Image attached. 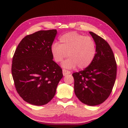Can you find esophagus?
Masks as SVG:
<instances>
[{
	"label": "esophagus",
	"instance_id": "esophagus-1",
	"mask_svg": "<svg viewBox=\"0 0 128 128\" xmlns=\"http://www.w3.org/2000/svg\"><path fill=\"white\" fill-rule=\"evenodd\" d=\"M70 73V72L69 70H67L66 69H62V74L64 76H66L67 74H69Z\"/></svg>",
	"mask_w": 128,
	"mask_h": 128
}]
</instances>
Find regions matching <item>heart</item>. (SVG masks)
I'll return each mask as SVG.
<instances>
[{
  "mask_svg": "<svg viewBox=\"0 0 128 128\" xmlns=\"http://www.w3.org/2000/svg\"><path fill=\"white\" fill-rule=\"evenodd\" d=\"M51 52L56 62L60 63L69 56L62 64L64 68L72 69L78 66L80 69L87 68L92 64L96 53L94 39L76 32H69L59 38V43L52 45Z\"/></svg>",
  "mask_w": 128,
  "mask_h": 128,
  "instance_id": "b5f03b06",
  "label": "heart"
}]
</instances>
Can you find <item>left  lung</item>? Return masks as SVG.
Masks as SVG:
<instances>
[{
  "label": "left lung",
  "mask_w": 128,
  "mask_h": 128,
  "mask_svg": "<svg viewBox=\"0 0 128 128\" xmlns=\"http://www.w3.org/2000/svg\"><path fill=\"white\" fill-rule=\"evenodd\" d=\"M90 34L96 46L95 58L84 70L72 74L74 92L85 104L103 103L111 94L116 78L117 64L113 51L103 38L93 32Z\"/></svg>",
  "instance_id": "8db88e82"
}]
</instances>
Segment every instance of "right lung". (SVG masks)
Instances as JSON below:
<instances>
[{"instance_id":"add662e5","label":"right lung","mask_w":128,"mask_h":128,"mask_svg":"<svg viewBox=\"0 0 128 128\" xmlns=\"http://www.w3.org/2000/svg\"><path fill=\"white\" fill-rule=\"evenodd\" d=\"M56 34V30L52 29L25 36L13 56L11 70L16 91L23 100L32 104L48 103L63 76L51 52Z\"/></svg>"}]
</instances>
